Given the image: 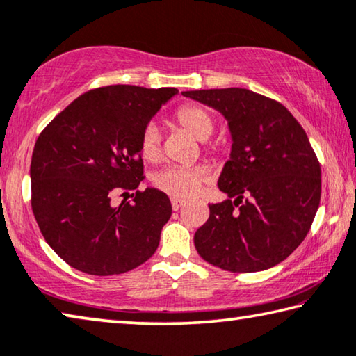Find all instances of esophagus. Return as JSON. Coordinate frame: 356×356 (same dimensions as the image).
I'll list each match as a JSON object with an SVG mask.
<instances>
[{"label":"esophagus","instance_id":"34e87169","mask_svg":"<svg viewBox=\"0 0 356 356\" xmlns=\"http://www.w3.org/2000/svg\"><path fill=\"white\" fill-rule=\"evenodd\" d=\"M171 206H172V209H174V211H179V209L184 206V200H179V198H172V200H171Z\"/></svg>","mask_w":356,"mask_h":356}]
</instances>
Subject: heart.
I'll return each instance as SVG.
<instances>
[{
    "instance_id": "obj_1",
    "label": "heart",
    "mask_w": 356,
    "mask_h": 356,
    "mask_svg": "<svg viewBox=\"0 0 356 356\" xmlns=\"http://www.w3.org/2000/svg\"><path fill=\"white\" fill-rule=\"evenodd\" d=\"M174 122L200 140H206L216 128V118L212 112L198 104L180 106L174 114ZM139 150L144 160L147 161H155L160 156L161 134L155 123H149L140 131ZM206 179L207 171L204 168L166 166L155 172L154 185L172 198H191L198 193L201 184Z\"/></svg>"
}]
</instances>
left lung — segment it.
Listing matches in <instances>:
<instances>
[{
  "mask_svg": "<svg viewBox=\"0 0 356 356\" xmlns=\"http://www.w3.org/2000/svg\"><path fill=\"white\" fill-rule=\"evenodd\" d=\"M222 112L233 138L218 179L228 200L209 204L195 233L202 259L231 273L275 266L306 238L321 195V169L300 122L284 104L247 88L184 92Z\"/></svg>",
  "mask_w": 356,
  "mask_h": 356,
  "instance_id": "left-lung-1",
  "label": "left lung"
}]
</instances>
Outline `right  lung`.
<instances>
[{
    "label": "right lung",
    "instance_id": "right-lung-1",
    "mask_svg": "<svg viewBox=\"0 0 356 356\" xmlns=\"http://www.w3.org/2000/svg\"><path fill=\"white\" fill-rule=\"evenodd\" d=\"M177 88L107 86L86 92L42 129L31 156V209L63 261L92 275L128 273L154 255L172 207L144 179L139 136Z\"/></svg>",
    "mask_w": 356,
    "mask_h": 356
}]
</instances>
